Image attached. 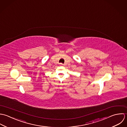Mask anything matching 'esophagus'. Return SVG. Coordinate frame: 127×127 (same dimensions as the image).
Instances as JSON below:
<instances>
[{
  "label": "esophagus",
  "mask_w": 127,
  "mask_h": 127,
  "mask_svg": "<svg viewBox=\"0 0 127 127\" xmlns=\"http://www.w3.org/2000/svg\"><path fill=\"white\" fill-rule=\"evenodd\" d=\"M60 66H64V64H62V63H60Z\"/></svg>",
  "instance_id": "esophagus-1"
}]
</instances>
